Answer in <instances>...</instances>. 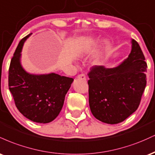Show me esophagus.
Instances as JSON below:
<instances>
[{
	"label": "esophagus",
	"instance_id": "34e87169",
	"mask_svg": "<svg viewBox=\"0 0 155 155\" xmlns=\"http://www.w3.org/2000/svg\"><path fill=\"white\" fill-rule=\"evenodd\" d=\"M77 78L79 79L86 80V76H85V74H79V75H78Z\"/></svg>",
	"mask_w": 155,
	"mask_h": 155
}]
</instances>
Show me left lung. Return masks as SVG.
I'll use <instances>...</instances> for the list:
<instances>
[{"label":"left lung","mask_w":155,"mask_h":155,"mask_svg":"<svg viewBox=\"0 0 155 155\" xmlns=\"http://www.w3.org/2000/svg\"><path fill=\"white\" fill-rule=\"evenodd\" d=\"M147 64L139 44L120 65L106 68L93 65L88 73L89 104L97 120L107 124L123 122L139 106L147 85Z\"/></svg>","instance_id":"1"}]
</instances>
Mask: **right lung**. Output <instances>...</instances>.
<instances>
[{
    "instance_id": "right-lung-1",
    "label": "right lung",
    "mask_w": 155,
    "mask_h": 155,
    "mask_svg": "<svg viewBox=\"0 0 155 155\" xmlns=\"http://www.w3.org/2000/svg\"><path fill=\"white\" fill-rule=\"evenodd\" d=\"M30 35L19 41L11 60L8 88L23 116L33 122L49 123L59 115L74 79L54 73L45 75L27 73L19 59L24 42Z\"/></svg>"
}]
</instances>
